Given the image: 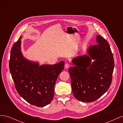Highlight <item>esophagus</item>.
Returning <instances> with one entry per match:
<instances>
[{"label":"esophagus","mask_w":123,"mask_h":123,"mask_svg":"<svg viewBox=\"0 0 123 123\" xmlns=\"http://www.w3.org/2000/svg\"><path fill=\"white\" fill-rule=\"evenodd\" d=\"M69 67H70V64H68V63H66L65 65V68L66 69H68L69 68Z\"/></svg>","instance_id":"1"}]
</instances>
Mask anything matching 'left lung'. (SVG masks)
<instances>
[{
  "label": "left lung",
  "mask_w": 123,
  "mask_h": 123,
  "mask_svg": "<svg viewBox=\"0 0 123 123\" xmlns=\"http://www.w3.org/2000/svg\"><path fill=\"white\" fill-rule=\"evenodd\" d=\"M97 44L89 48V55L74 58L75 66L70 67L73 95L83 102H92L108 90L112 82L114 62L108 42L102 36H96ZM92 59L95 61L91 62Z\"/></svg>",
  "instance_id": "obj_1"
}]
</instances>
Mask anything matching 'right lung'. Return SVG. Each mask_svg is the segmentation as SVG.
<instances>
[{"instance_id":"1","label":"right lung","mask_w":123,"mask_h":123,"mask_svg":"<svg viewBox=\"0 0 123 123\" xmlns=\"http://www.w3.org/2000/svg\"><path fill=\"white\" fill-rule=\"evenodd\" d=\"M21 36L11 49L9 69L15 87L21 97L31 105L43 107L49 104L54 94L57 77L64 69L62 61L39 66L25 59L20 51Z\"/></svg>"}]
</instances>
